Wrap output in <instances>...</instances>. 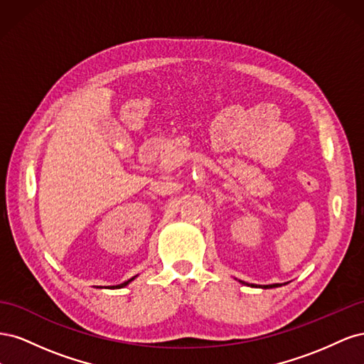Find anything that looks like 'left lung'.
Returning <instances> with one entry per match:
<instances>
[{"label":"left lung","instance_id":"left-lung-1","mask_svg":"<svg viewBox=\"0 0 364 364\" xmlns=\"http://www.w3.org/2000/svg\"><path fill=\"white\" fill-rule=\"evenodd\" d=\"M243 284H246V282H243ZM249 285V284H247ZM281 284H272V285H264L262 289H273V287H279ZM252 287H257V285H252Z\"/></svg>","mask_w":364,"mask_h":364}]
</instances>
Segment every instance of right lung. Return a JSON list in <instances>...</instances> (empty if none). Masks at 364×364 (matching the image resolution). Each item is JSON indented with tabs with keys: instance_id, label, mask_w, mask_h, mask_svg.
Segmentation results:
<instances>
[{
	"instance_id": "add662e5",
	"label": "right lung",
	"mask_w": 364,
	"mask_h": 364,
	"mask_svg": "<svg viewBox=\"0 0 364 364\" xmlns=\"http://www.w3.org/2000/svg\"><path fill=\"white\" fill-rule=\"evenodd\" d=\"M136 277H134V278H130L129 281H126V282H123V284H118V285H111V287H106V289H123V287H126V285L130 282V281H134Z\"/></svg>"
}]
</instances>
